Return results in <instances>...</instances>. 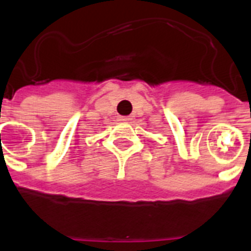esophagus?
<instances>
[{
    "label": "esophagus",
    "instance_id": "esophagus-1",
    "mask_svg": "<svg viewBox=\"0 0 251 251\" xmlns=\"http://www.w3.org/2000/svg\"><path fill=\"white\" fill-rule=\"evenodd\" d=\"M118 119L121 122H128L130 118H129V117H123V115H122V117H118Z\"/></svg>",
    "mask_w": 251,
    "mask_h": 251
}]
</instances>
